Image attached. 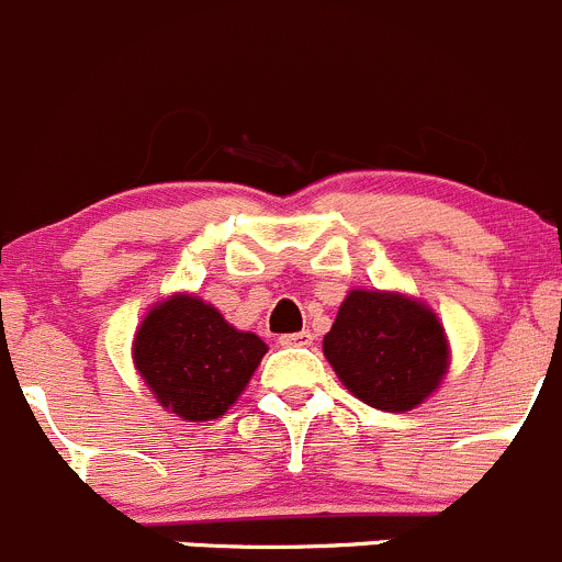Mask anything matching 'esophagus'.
Listing matches in <instances>:
<instances>
[{"label": "esophagus", "instance_id": "obj_1", "mask_svg": "<svg viewBox=\"0 0 562 562\" xmlns=\"http://www.w3.org/2000/svg\"><path fill=\"white\" fill-rule=\"evenodd\" d=\"M313 334L310 331H296V334H282L280 337V345H285V348H304V345H313Z\"/></svg>", "mask_w": 562, "mask_h": 562}]
</instances>
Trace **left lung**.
<instances>
[{"label":"left lung","instance_id":"obj_1","mask_svg":"<svg viewBox=\"0 0 562 562\" xmlns=\"http://www.w3.org/2000/svg\"><path fill=\"white\" fill-rule=\"evenodd\" d=\"M323 356L364 405L405 413L427 402L449 375L451 345L438 313L400 291H348Z\"/></svg>","mask_w":562,"mask_h":562}]
</instances>
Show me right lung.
Listing matches in <instances>:
<instances>
[{
    "label": "right lung",
    "mask_w": 562,
    "mask_h": 562,
    "mask_svg": "<svg viewBox=\"0 0 562 562\" xmlns=\"http://www.w3.org/2000/svg\"><path fill=\"white\" fill-rule=\"evenodd\" d=\"M266 342L239 331L195 293H171L149 307L133 337V367L160 407L184 422L228 413L266 356Z\"/></svg>",
    "instance_id": "obj_1"
}]
</instances>
